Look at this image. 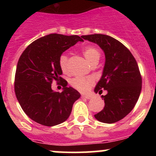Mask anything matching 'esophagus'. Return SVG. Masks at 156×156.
<instances>
[{"instance_id": "34e87169", "label": "esophagus", "mask_w": 156, "mask_h": 156, "mask_svg": "<svg viewBox=\"0 0 156 156\" xmlns=\"http://www.w3.org/2000/svg\"><path fill=\"white\" fill-rule=\"evenodd\" d=\"M81 98H85L89 100V99L92 98V96L91 95H81Z\"/></svg>"}]
</instances>
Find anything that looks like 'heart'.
Instances as JSON below:
<instances>
[{
	"instance_id": "obj_1",
	"label": "heart",
	"mask_w": 156,
	"mask_h": 156,
	"mask_svg": "<svg viewBox=\"0 0 156 156\" xmlns=\"http://www.w3.org/2000/svg\"><path fill=\"white\" fill-rule=\"evenodd\" d=\"M82 53L84 58L90 64L95 59H99L100 56V53L99 50L94 47H86L83 49ZM67 61L68 57L66 55H62L59 58V64L61 70L63 72L67 71ZM71 85L75 89L78 90V91L85 93L90 90L91 86L94 84V80L91 78H82V77H76L72 78L70 81Z\"/></svg>"
}]
</instances>
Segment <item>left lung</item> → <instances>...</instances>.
<instances>
[{"mask_svg":"<svg viewBox=\"0 0 156 156\" xmlns=\"http://www.w3.org/2000/svg\"><path fill=\"white\" fill-rule=\"evenodd\" d=\"M83 39L97 44L105 54V65L101 78L94 92L102 94L105 106L94 115L99 122L112 124L122 120L136 105L142 88L139 67L132 53L120 41L102 34L81 36Z\"/></svg>","mask_w":156,"mask_h":156,"instance_id":"left-lung-1","label":"left lung"}]
</instances>
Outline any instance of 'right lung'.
Wrapping results in <instances>:
<instances>
[{"label": "right lung", "mask_w": 156, "mask_h": 156, "mask_svg": "<svg viewBox=\"0 0 156 156\" xmlns=\"http://www.w3.org/2000/svg\"><path fill=\"white\" fill-rule=\"evenodd\" d=\"M78 41H84L78 35L50 34L32 42L20 56L14 83L16 96L34 122L49 127L62 123L81 97L78 90L67 87L59 64L62 53ZM53 80L62 82V92L51 90Z\"/></svg>", "instance_id": "obj_1"}]
</instances>
